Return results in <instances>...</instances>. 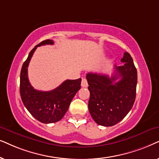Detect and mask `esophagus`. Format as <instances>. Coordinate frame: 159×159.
Wrapping results in <instances>:
<instances>
[{"instance_id": "esophagus-1", "label": "esophagus", "mask_w": 159, "mask_h": 159, "mask_svg": "<svg viewBox=\"0 0 159 159\" xmlns=\"http://www.w3.org/2000/svg\"><path fill=\"white\" fill-rule=\"evenodd\" d=\"M81 86L82 87H87L88 86V83H87V81H86V78H82Z\"/></svg>"}]
</instances>
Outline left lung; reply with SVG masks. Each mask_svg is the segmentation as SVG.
Segmentation results:
<instances>
[{"label":"left lung","mask_w":159,"mask_h":159,"mask_svg":"<svg viewBox=\"0 0 159 159\" xmlns=\"http://www.w3.org/2000/svg\"><path fill=\"white\" fill-rule=\"evenodd\" d=\"M124 65H115L111 78L105 74L89 73L86 75L90 92L89 111L97 124L112 126L127 115L136 97L137 72L128 52L121 59ZM120 77L118 82L116 80Z\"/></svg>","instance_id":"obj_1"}]
</instances>
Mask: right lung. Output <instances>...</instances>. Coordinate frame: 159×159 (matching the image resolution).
Masks as SVG:
<instances>
[{"mask_svg": "<svg viewBox=\"0 0 159 159\" xmlns=\"http://www.w3.org/2000/svg\"><path fill=\"white\" fill-rule=\"evenodd\" d=\"M52 45V40H45L35 46L23 63L20 73V96L23 104L30 113L43 124H51L60 120L69 108L72 99L81 89V78L66 80L48 92L35 89L31 86L27 75L29 62L38 46Z\"/></svg>", "mask_w": 159, "mask_h": 159, "instance_id": "obj_1", "label": "right lung"}]
</instances>
